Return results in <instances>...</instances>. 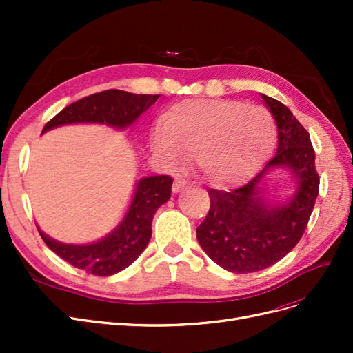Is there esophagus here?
I'll return each instance as SVG.
<instances>
[{"mask_svg":"<svg viewBox=\"0 0 353 353\" xmlns=\"http://www.w3.org/2000/svg\"><path fill=\"white\" fill-rule=\"evenodd\" d=\"M187 187V183L183 179H175L174 184H172V191L174 193H179L181 190H184Z\"/></svg>","mask_w":353,"mask_h":353,"instance_id":"obj_1","label":"esophagus"}]
</instances>
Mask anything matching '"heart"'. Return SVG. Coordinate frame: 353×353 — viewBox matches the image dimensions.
Returning <instances> with one entry per match:
<instances>
[{
    "mask_svg": "<svg viewBox=\"0 0 353 353\" xmlns=\"http://www.w3.org/2000/svg\"><path fill=\"white\" fill-rule=\"evenodd\" d=\"M276 141L274 116L240 100L197 99L170 108L152 134L153 154L179 169L188 154L210 183L236 185L270 159Z\"/></svg>",
    "mask_w": 353,
    "mask_h": 353,
    "instance_id": "heart-1",
    "label": "heart"
}]
</instances>
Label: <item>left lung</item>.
Instances as JSON below:
<instances>
[{
  "instance_id": "8db88e82",
  "label": "left lung",
  "mask_w": 353,
  "mask_h": 353,
  "mask_svg": "<svg viewBox=\"0 0 353 353\" xmlns=\"http://www.w3.org/2000/svg\"><path fill=\"white\" fill-rule=\"evenodd\" d=\"M262 99L279 130L276 154L249 184L208 190L210 209L196 230L209 258L236 274L261 271L283 259L302 239L319 191L311 137L283 103L265 94ZM276 167L287 168L296 183L283 203L264 196V178Z\"/></svg>"
}]
</instances>
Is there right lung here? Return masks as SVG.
I'll use <instances>...</instances> for the list:
<instances>
[{
	"label": "right lung",
	"instance_id": "obj_1",
	"mask_svg": "<svg viewBox=\"0 0 353 353\" xmlns=\"http://www.w3.org/2000/svg\"><path fill=\"white\" fill-rule=\"evenodd\" d=\"M160 95L132 94L108 90L72 103L44 126L42 134L52 128L72 123H100L117 130L131 126ZM172 178L169 175L144 176L137 181L132 200L123 219L108 236L90 244H66L39 236L48 248L74 268L99 276H109L130 266L147 248L152 237V221L156 210L170 197Z\"/></svg>",
	"mask_w": 353,
	"mask_h": 353
}]
</instances>
